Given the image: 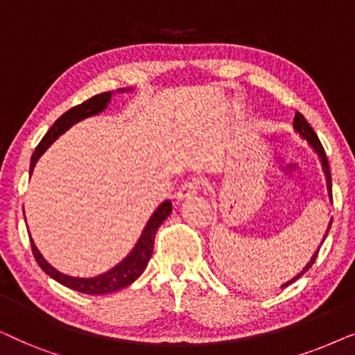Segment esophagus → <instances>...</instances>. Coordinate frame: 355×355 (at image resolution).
I'll return each mask as SVG.
<instances>
[{"label":"esophagus","instance_id":"34e87169","mask_svg":"<svg viewBox=\"0 0 355 355\" xmlns=\"http://www.w3.org/2000/svg\"><path fill=\"white\" fill-rule=\"evenodd\" d=\"M197 192H198V182L197 181L186 182V184H182L181 187H179V191L176 193V198H178V202H182V200H186V198L193 197Z\"/></svg>","mask_w":355,"mask_h":355}]
</instances>
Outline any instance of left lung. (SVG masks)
Here are the masks:
<instances>
[{"label":"left lung","mask_w":355,"mask_h":355,"mask_svg":"<svg viewBox=\"0 0 355 355\" xmlns=\"http://www.w3.org/2000/svg\"><path fill=\"white\" fill-rule=\"evenodd\" d=\"M293 125H294V130H295V132L299 134V137H302L304 140H307V144L310 145V147H312V148L315 150V153L318 155V158H320V163H322V169H323V173H324V178H327V191H328L329 200H331V203H333V196H331V173H329V164H328L327 153H324V150H323V147H322V144H320V139H318V135L315 134V130L312 129V125H310V124L307 123V119H305L304 116L300 114V113H295ZM331 223H333V218H331V220H329V223H328L327 232H324V236H323V241L320 242V245H322L323 242H324V239H327V236H328V231H329V227H331ZM318 250H320V247H318L317 250H315V254L312 255V259L309 260V263L305 265L304 268L300 270L299 273L295 275L293 279H289L288 283H284L283 286H281V288H286V286H289L291 283H294V281H297V279L300 278V276H302L304 273H307V271H309L310 268H312V265L315 263V259H317V255H318Z\"/></svg>","instance_id":"8db88e82"}]
</instances>
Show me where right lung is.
Listing matches in <instances>:
<instances>
[{"mask_svg": "<svg viewBox=\"0 0 355 355\" xmlns=\"http://www.w3.org/2000/svg\"><path fill=\"white\" fill-rule=\"evenodd\" d=\"M125 92H132V89H118L116 90V94H125ZM113 95L114 92H105V94L92 96L90 100L84 101L82 105L74 106V108L66 111L61 118H58L56 123L48 129L45 137H43L42 142L37 145L35 152L32 155L31 174L33 171V168H35L38 158L46 152V148L50 147V145L55 142L60 135L64 134L66 130H69L72 125L79 123V121H84L87 118H90V116H96L100 114L101 111H105L108 108ZM171 210H173L171 200H164L162 205H158L157 210L153 211V215L150 216L147 225H145L139 241L135 242L134 249L130 250L118 265H114L113 268L105 271V273H101L98 276H92V278H79V276H69V275L61 273L60 270H56L55 266L48 263L45 257H43L40 254V250L37 249L35 242H33L31 236L33 257H35L37 263L40 265V268L45 271L50 278L58 281V283L62 286H66V288L74 289L77 293L89 294V295H101V294L114 293V291L128 288L129 284H132L134 281L144 273L145 268H147V263L150 261V259H152V254H153L155 234H157L158 227L163 225V221L169 216Z\"/></svg>", "mask_w": 355, "mask_h": 355, "instance_id": "right-lung-1", "label": "right lung"}]
</instances>
